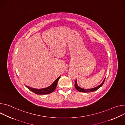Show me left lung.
I'll use <instances>...</instances> for the list:
<instances>
[{
  "label": "left lung",
  "mask_w": 125,
  "mask_h": 125,
  "mask_svg": "<svg viewBox=\"0 0 125 125\" xmlns=\"http://www.w3.org/2000/svg\"><path fill=\"white\" fill-rule=\"evenodd\" d=\"M105 79H104L103 81L102 82V83L99 85V86H97L95 88H91V89H83V88H80V87H79L78 85H77V81H76V80H75V84H74V86H75V88H76V90H77L79 92H93V91H96V90H97L98 89H99L100 87H101L102 85L103 84L104 82L105 81Z\"/></svg>",
  "instance_id": "left-lung-1"
}]
</instances>
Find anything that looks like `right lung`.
Instances as JSON below:
<instances>
[{
	"label": "right lung",
	"instance_id": "1",
	"mask_svg": "<svg viewBox=\"0 0 125 125\" xmlns=\"http://www.w3.org/2000/svg\"><path fill=\"white\" fill-rule=\"evenodd\" d=\"M60 77H61V76H60L56 80H55L50 86H49L48 87H46V88H45L36 89V88L30 87L29 86H28L27 85H26V86L27 88H28L30 90H31L33 92L36 93V94L44 95V94H50V93L52 92L55 90V88H56L58 81H59Z\"/></svg>",
	"mask_w": 125,
	"mask_h": 125
}]
</instances>
